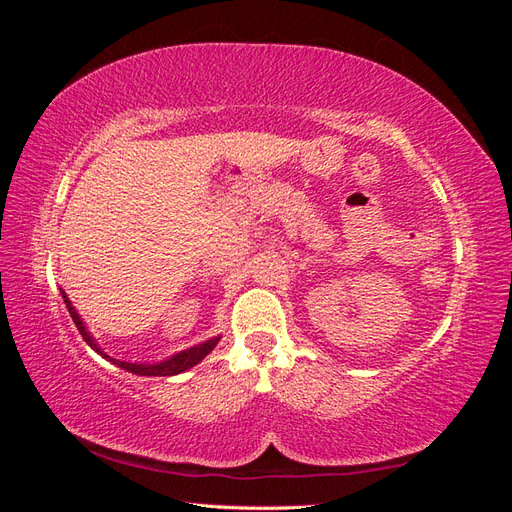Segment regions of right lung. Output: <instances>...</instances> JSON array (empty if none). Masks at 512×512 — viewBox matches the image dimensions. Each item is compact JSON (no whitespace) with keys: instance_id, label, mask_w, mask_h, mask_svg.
Returning <instances> with one entry per match:
<instances>
[{"instance_id":"1","label":"right lung","mask_w":512,"mask_h":512,"mask_svg":"<svg viewBox=\"0 0 512 512\" xmlns=\"http://www.w3.org/2000/svg\"><path fill=\"white\" fill-rule=\"evenodd\" d=\"M61 294H64V303H66L68 312H70V316H72V320H74V324H76V329H79V333L83 335L85 342H87L91 348H94L98 354H102L104 359L113 361L117 367L130 371V374H138V376H175V374H181V371L190 369V367H194L196 363L203 361L205 356L215 348V344L220 342V337H213V339H209V342H205V344H198V346H194V348H190V350H183V352L175 354L173 359H168V361H164V363L143 365V363H126V361H117V359H111V356H106V354L100 350V346L94 342V337H91V335L87 333V329H85V324H83L81 316L76 314V309H74V307H72V303L68 301L66 292H61Z\"/></svg>"}]
</instances>
